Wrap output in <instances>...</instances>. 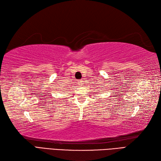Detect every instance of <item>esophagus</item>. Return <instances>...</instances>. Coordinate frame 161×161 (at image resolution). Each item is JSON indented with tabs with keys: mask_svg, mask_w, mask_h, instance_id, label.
<instances>
[{
	"mask_svg": "<svg viewBox=\"0 0 161 161\" xmlns=\"http://www.w3.org/2000/svg\"><path fill=\"white\" fill-rule=\"evenodd\" d=\"M77 83H78V84L79 85H83L84 81L83 80H78Z\"/></svg>",
	"mask_w": 161,
	"mask_h": 161,
	"instance_id": "34e87169",
	"label": "esophagus"
}]
</instances>
